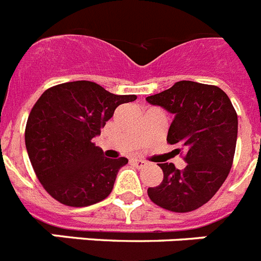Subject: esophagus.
I'll return each instance as SVG.
<instances>
[{"instance_id": "obj_1", "label": "esophagus", "mask_w": 261, "mask_h": 261, "mask_svg": "<svg viewBox=\"0 0 261 261\" xmlns=\"http://www.w3.org/2000/svg\"><path fill=\"white\" fill-rule=\"evenodd\" d=\"M132 163L137 168H142L146 166V162H145V161H142V159H132Z\"/></svg>"}]
</instances>
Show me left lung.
Returning a JSON list of instances; mask_svg holds the SVG:
<instances>
[{"label": "left lung", "instance_id": "left-lung-1", "mask_svg": "<svg viewBox=\"0 0 261 261\" xmlns=\"http://www.w3.org/2000/svg\"><path fill=\"white\" fill-rule=\"evenodd\" d=\"M146 100L174 114L167 142L179 146L176 153L186 150L187 163L183 170L159 163L163 180L147 188V195L166 211H196L216 195L229 175L238 136L237 111L220 87L192 81H179Z\"/></svg>", "mask_w": 261, "mask_h": 261}]
</instances>
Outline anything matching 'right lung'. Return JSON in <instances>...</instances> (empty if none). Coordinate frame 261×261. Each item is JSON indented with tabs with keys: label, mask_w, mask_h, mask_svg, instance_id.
<instances>
[{
	"label": "right lung",
	"mask_w": 261,
	"mask_h": 261,
	"mask_svg": "<svg viewBox=\"0 0 261 261\" xmlns=\"http://www.w3.org/2000/svg\"><path fill=\"white\" fill-rule=\"evenodd\" d=\"M136 99L90 81L60 84L41 94L27 119L24 141L32 168L53 199L81 208L110 195L128 159L107 158L93 138L120 105Z\"/></svg>",
	"instance_id": "obj_1"
}]
</instances>
